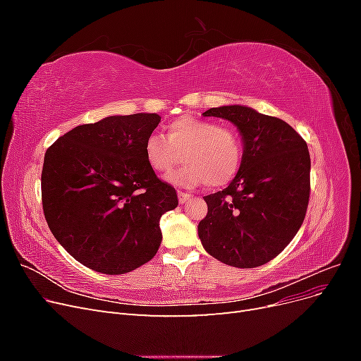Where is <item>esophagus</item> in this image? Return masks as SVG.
<instances>
[{
    "mask_svg": "<svg viewBox=\"0 0 361 361\" xmlns=\"http://www.w3.org/2000/svg\"><path fill=\"white\" fill-rule=\"evenodd\" d=\"M178 197H179V203H185L191 197V194L185 191H178Z\"/></svg>",
    "mask_w": 361,
    "mask_h": 361,
    "instance_id": "obj_1",
    "label": "esophagus"
}]
</instances>
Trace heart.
<instances>
[{
  "label": "heart",
  "mask_w": 361,
  "mask_h": 361,
  "mask_svg": "<svg viewBox=\"0 0 361 361\" xmlns=\"http://www.w3.org/2000/svg\"><path fill=\"white\" fill-rule=\"evenodd\" d=\"M145 155L152 170L167 173L182 161L183 169L167 178L179 187H224L241 169L243 138L238 130L212 120L182 116L167 126V135L152 133L145 143Z\"/></svg>",
  "instance_id": "heart-1"
}]
</instances>
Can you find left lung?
<instances>
[{"label": "left lung", "instance_id": "obj_1", "mask_svg": "<svg viewBox=\"0 0 361 361\" xmlns=\"http://www.w3.org/2000/svg\"><path fill=\"white\" fill-rule=\"evenodd\" d=\"M244 140L241 169L227 188L204 195L199 223L204 250L226 265L256 268L279 256L297 235L310 199L307 143L285 120L248 106L211 108Z\"/></svg>", "mask_w": 361, "mask_h": 361}]
</instances>
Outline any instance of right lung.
Instances as JSON below:
<instances>
[{
	"mask_svg": "<svg viewBox=\"0 0 361 361\" xmlns=\"http://www.w3.org/2000/svg\"><path fill=\"white\" fill-rule=\"evenodd\" d=\"M159 120L143 113L111 116L76 126L48 147L43 214L52 235L84 267L125 274L157 255L159 218L179 203L145 155Z\"/></svg>",
	"mask_w": 361,
	"mask_h": 361,
	"instance_id": "1",
	"label": "right lung"
}]
</instances>
